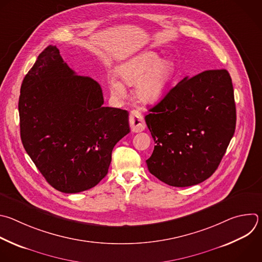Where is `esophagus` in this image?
Here are the masks:
<instances>
[{
  "mask_svg": "<svg viewBox=\"0 0 262 262\" xmlns=\"http://www.w3.org/2000/svg\"><path fill=\"white\" fill-rule=\"evenodd\" d=\"M129 124H130L133 133H140V132L144 130L145 126H146L143 115L137 110H134V111L130 112V114H129Z\"/></svg>",
  "mask_w": 262,
  "mask_h": 262,
  "instance_id": "esophagus-1",
  "label": "esophagus"
}]
</instances>
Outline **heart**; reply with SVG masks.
<instances>
[{
	"mask_svg": "<svg viewBox=\"0 0 262 262\" xmlns=\"http://www.w3.org/2000/svg\"><path fill=\"white\" fill-rule=\"evenodd\" d=\"M117 74L123 83L136 85L134 97L138 102L152 105L167 94L176 76V64L171 59H160L156 52L148 51L123 62L118 68ZM110 89L116 97L125 94L124 85L116 78L110 80Z\"/></svg>",
	"mask_w": 262,
	"mask_h": 262,
	"instance_id": "obj_1",
	"label": "heart"
}]
</instances>
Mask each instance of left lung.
Instances as JSON below:
<instances>
[{
	"mask_svg": "<svg viewBox=\"0 0 262 262\" xmlns=\"http://www.w3.org/2000/svg\"><path fill=\"white\" fill-rule=\"evenodd\" d=\"M149 111L145 121L156 144L146 160L152 175L175 187L210 178L235 129L229 73L208 70L185 77Z\"/></svg>",
	"mask_w": 262,
	"mask_h": 262,
	"instance_id": "8db88e82",
	"label": "left lung"
}]
</instances>
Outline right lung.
<instances>
[{"instance_id": "right-lung-1", "label": "right lung", "mask_w": 262, "mask_h": 262, "mask_svg": "<svg viewBox=\"0 0 262 262\" xmlns=\"http://www.w3.org/2000/svg\"><path fill=\"white\" fill-rule=\"evenodd\" d=\"M100 84L78 76L49 45L26 75L18 102L23 145L56 190L95 187L108 172L114 146L129 133L128 112L104 107Z\"/></svg>"}]
</instances>
